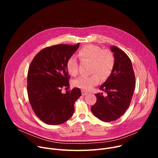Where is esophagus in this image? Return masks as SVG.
I'll return each instance as SVG.
<instances>
[{
    "instance_id": "1",
    "label": "esophagus",
    "mask_w": 158,
    "mask_h": 158,
    "mask_svg": "<svg viewBox=\"0 0 158 158\" xmlns=\"http://www.w3.org/2000/svg\"><path fill=\"white\" fill-rule=\"evenodd\" d=\"M81 93H82V96H85V95H87V93L86 91H84V90H82Z\"/></svg>"
}]
</instances>
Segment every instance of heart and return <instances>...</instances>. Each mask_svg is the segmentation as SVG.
<instances>
[{
    "label": "heart",
    "mask_w": 158,
    "mask_h": 158,
    "mask_svg": "<svg viewBox=\"0 0 158 158\" xmlns=\"http://www.w3.org/2000/svg\"><path fill=\"white\" fill-rule=\"evenodd\" d=\"M82 61L91 62L90 76H81L74 82V85L84 90H90L99 84L101 77L106 79L111 74L114 65V58L109 50H102L96 45L89 44L83 47L78 52ZM67 71L73 76L78 73V62L74 56L70 57L66 62Z\"/></svg>",
    "instance_id": "b5f03b06"
}]
</instances>
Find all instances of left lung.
I'll list each match as a JSON object with an SVG mask.
<instances>
[{
	"instance_id": "obj_1",
	"label": "left lung",
	"mask_w": 158,
	"mask_h": 158,
	"mask_svg": "<svg viewBox=\"0 0 158 158\" xmlns=\"http://www.w3.org/2000/svg\"><path fill=\"white\" fill-rule=\"evenodd\" d=\"M114 58V68L106 81L99 87L102 93H97L96 103L91 107L93 114L104 122L119 119L129 106L135 87V76L131 61L127 54L110 46Z\"/></svg>"
}]
</instances>
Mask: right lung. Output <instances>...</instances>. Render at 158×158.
I'll return each instance as SVG.
<instances>
[{"label": "right lung", "instance_id": "1", "mask_svg": "<svg viewBox=\"0 0 158 158\" xmlns=\"http://www.w3.org/2000/svg\"><path fill=\"white\" fill-rule=\"evenodd\" d=\"M76 45L58 44L40 51L33 59L28 71L27 93L36 116L50 125L61 124L70 119L74 104L81 96L79 88L65 93L69 76L66 62L78 49Z\"/></svg>", "mask_w": 158, "mask_h": 158}]
</instances>
